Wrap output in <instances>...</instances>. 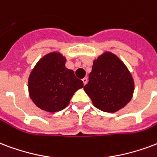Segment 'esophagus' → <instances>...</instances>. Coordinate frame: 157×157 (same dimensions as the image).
<instances>
[{"label":"esophagus","instance_id":"1","mask_svg":"<svg viewBox=\"0 0 157 157\" xmlns=\"http://www.w3.org/2000/svg\"><path fill=\"white\" fill-rule=\"evenodd\" d=\"M82 81H83V84L85 85L86 83H87V82H88V78H83V79H82Z\"/></svg>","mask_w":157,"mask_h":157}]
</instances>
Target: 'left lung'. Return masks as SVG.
Masks as SVG:
<instances>
[{
    "label": "left lung",
    "instance_id": "1",
    "mask_svg": "<svg viewBox=\"0 0 157 157\" xmlns=\"http://www.w3.org/2000/svg\"><path fill=\"white\" fill-rule=\"evenodd\" d=\"M83 89L97 108L114 113L130 102L134 82L124 63L115 55L106 52L94 61Z\"/></svg>",
    "mask_w": 157,
    "mask_h": 157
}]
</instances>
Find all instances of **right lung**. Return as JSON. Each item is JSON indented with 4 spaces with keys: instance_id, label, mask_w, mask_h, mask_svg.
I'll return each instance as SVG.
<instances>
[{
    "instance_id": "add662e5",
    "label": "right lung",
    "mask_w": 157,
    "mask_h": 157,
    "mask_svg": "<svg viewBox=\"0 0 157 157\" xmlns=\"http://www.w3.org/2000/svg\"><path fill=\"white\" fill-rule=\"evenodd\" d=\"M65 58L54 52L44 56L29 77L30 98L42 110L55 113L69 105L78 89L83 87L82 80L65 67Z\"/></svg>"
}]
</instances>
